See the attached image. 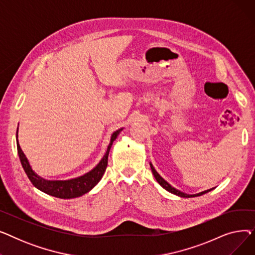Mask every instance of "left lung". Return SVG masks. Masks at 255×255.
<instances>
[{"mask_svg": "<svg viewBox=\"0 0 255 255\" xmlns=\"http://www.w3.org/2000/svg\"><path fill=\"white\" fill-rule=\"evenodd\" d=\"M150 165H151V169H152V172H153V175H154V177H155V179L157 180V182L161 185L163 188L165 189V190H167V191H169V192H171V193H173V194H176V195H179V196H181V197H194V196H199V195H203V194H205V193H207V192H209V191H211L212 189H209V190H206V191H203V192H200V193H197V194H192V195H190V194H186V193H183V192H181V191H179V190H177L176 188H173V187H171L163 178H161V176L159 175V173L156 171V169L154 168V166L150 163Z\"/></svg>", "mask_w": 255, "mask_h": 255, "instance_id": "left-lung-1", "label": "left lung"}]
</instances>
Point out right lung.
<instances>
[{"instance_id":"add662e5","label":"right lung","mask_w":255,"mask_h":255,"mask_svg":"<svg viewBox=\"0 0 255 255\" xmlns=\"http://www.w3.org/2000/svg\"><path fill=\"white\" fill-rule=\"evenodd\" d=\"M121 131H122V129H119L116 132H114V134L112 135V138H111V142L109 146H107V151L103 156V158L101 159V161L98 163V165L95 168H93L91 171H89L88 173H86V175L78 177L76 179H71L67 181H47L37 176L36 173L32 170L28 159H26L25 155L20 149L18 139H17V132H16L17 153L26 176H28V178L30 179V181L36 188L49 195L56 196L59 198H74V197L82 196L85 193L89 192L101 180L107 166V158H109L111 146L114 140L120 134Z\"/></svg>"}]
</instances>
